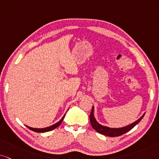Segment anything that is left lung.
Returning <instances> with one entry per match:
<instances>
[{"label": "left lung", "instance_id": "1", "mask_svg": "<svg viewBox=\"0 0 159 159\" xmlns=\"http://www.w3.org/2000/svg\"><path fill=\"white\" fill-rule=\"evenodd\" d=\"M144 114H145V113H144ZM144 114L143 115L140 119H139L136 121H135V122L132 123L131 125H127L126 127H121V128H110V127L102 126V125H99V123L96 121L94 116H93V107H92L91 112L90 113L89 117H90V121H91V126L96 131H97V132L99 133V134L105 135V136L116 137V136H121V135H123L124 134H125V133L128 132L129 130H130L132 128H134V127L136 126V125L138 124L141 120H142L143 117H144Z\"/></svg>", "mask_w": 159, "mask_h": 159}]
</instances>
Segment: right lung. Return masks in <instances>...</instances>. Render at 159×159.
<instances>
[{
    "mask_svg": "<svg viewBox=\"0 0 159 159\" xmlns=\"http://www.w3.org/2000/svg\"><path fill=\"white\" fill-rule=\"evenodd\" d=\"M64 117H65V115L63 116V117L60 119V121H58V122H57L56 124L52 125V126L50 127H46V128H32V127H28L29 129H30L32 131H34V132H37V133H45V132H48V131H51L52 130H54V129H55L56 127H57L58 126H60V124L62 122V121H63L64 119Z\"/></svg>",
    "mask_w": 159,
    "mask_h": 159,
    "instance_id": "obj_1",
    "label": "right lung"
}]
</instances>
